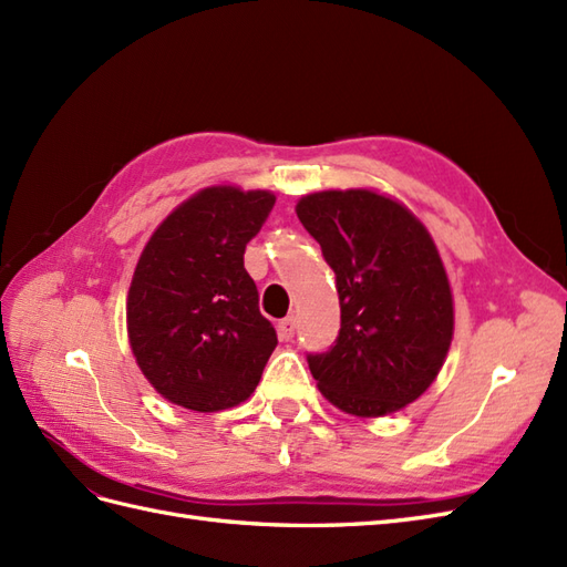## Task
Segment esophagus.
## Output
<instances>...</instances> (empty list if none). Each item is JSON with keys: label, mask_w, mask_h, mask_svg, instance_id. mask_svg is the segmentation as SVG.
Returning a JSON list of instances; mask_svg holds the SVG:
<instances>
[{"label": "esophagus", "mask_w": 567, "mask_h": 567, "mask_svg": "<svg viewBox=\"0 0 567 567\" xmlns=\"http://www.w3.org/2000/svg\"><path fill=\"white\" fill-rule=\"evenodd\" d=\"M277 331H279V338H281V340H290V338L296 336V319H293V317L281 319L279 326H277Z\"/></svg>", "instance_id": "34e87169"}]
</instances>
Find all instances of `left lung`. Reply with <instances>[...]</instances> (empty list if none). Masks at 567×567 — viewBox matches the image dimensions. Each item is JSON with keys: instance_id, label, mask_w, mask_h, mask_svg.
I'll use <instances>...</instances> for the list:
<instances>
[{"instance_id": "left-lung-1", "label": "left lung", "mask_w": 567, "mask_h": 567, "mask_svg": "<svg viewBox=\"0 0 567 567\" xmlns=\"http://www.w3.org/2000/svg\"><path fill=\"white\" fill-rule=\"evenodd\" d=\"M336 271V346L307 354L321 394L348 414H394L431 388L454 336V300L431 234L369 188L317 192L296 205Z\"/></svg>"}]
</instances>
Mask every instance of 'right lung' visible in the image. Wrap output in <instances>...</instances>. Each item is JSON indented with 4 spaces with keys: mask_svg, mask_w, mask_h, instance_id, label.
Here are the masks:
<instances>
[{
    "mask_svg": "<svg viewBox=\"0 0 567 567\" xmlns=\"http://www.w3.org/2000/svg\"><path fill=\"white\" fill-rule=\"evenodd\" d=\"M274 194L208 186L153 231L127 293V336L146 381L167 402L221 411L260 383L277 331L244 267Z\"/></svg>",
    "mask_w": 567,
    "mask_h": 567,
    "instance_id": "right-lung-1",
    "label": "right lung"
}]
</instances>
